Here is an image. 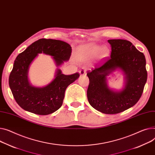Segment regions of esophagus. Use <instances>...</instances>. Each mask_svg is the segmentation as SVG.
<instances>
[{
    "mask_svg": "<svg viewBox=\"0 0 155 155\" xmlns=\"http://www.w3.org/2000/svg\"><path fill=\"white\" fill-rule=\"evenodd\" d=\"M79 72L80 75H85L87 74V69L85 68H82Z\"/></svg>",
    "mask_w": 155,
    "mask_h": 155,
    "instance_id": "34e87169",
    "label": "esophagus"
}]
</instances>
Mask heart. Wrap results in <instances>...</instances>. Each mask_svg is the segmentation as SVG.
<instances>
[{
    "label": "heart",
    "instance_id": "1",
    "mask_svg": "<svg viewBox=\"0 0 155 155\" xmlns=\"http://www.w3.org/2000/svg\"><path fill=\"white\" fill-rule=\"evenodd\" d=\"M101 50V47L100 46L95 44H90L81 47L80 50V54L83 57H95L99 54ZM108 49L107 47H104L101 50V55L103 57H105L108 55Z\"/></svg>",
    "mask_w": 155,
    "mask_h": 155
}]
</instances>
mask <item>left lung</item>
Masks as SVG:
<instances>
[{
    "label": "left lung",
    "mask_w": 155,
    "mask_h": 155,
    "mask_svg": "<svg viewBox=\"0 0 155 155\" xmlns=\"http://www.w3.org/2000/svg\"><path fill=\"white\" fill-rule=\"evenodd\" d=\"M111 51L101 65L87 71L89 85L87 98L90 105L105 114H117L135 105L141 98L147 80L146 59L130 41L108 40ZM119 68L126 75L125 89L114 92L106 85L105 77Z\"/></svg>",
    "instance_id": "8db88e82"
}]
</instances>
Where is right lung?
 <instances>
[{
  "instance_id": "obj_1",
  "label": "right lung",
  "mask_w": 155,
  "mask_h": 155,
  "mask_svg": "<svg viewBox=\"0 0 155 155\" xmlns=\"http://www.w3.org/2000/svg\"><path fill=\"white\" fill-rule=\"evenodd\" d=\"M41 53L54 57L58 66L69 60L71 47L58 40L41 38L35 41L17 57L8 84L14 98L20 107L34 114L47 115L61 107L66 88L79 77L80 74L77 72L65 75L58 70L55 79L46 87L31 86L27 78L28 67L38 54Z\"/></svg>"
}]
</instances>
